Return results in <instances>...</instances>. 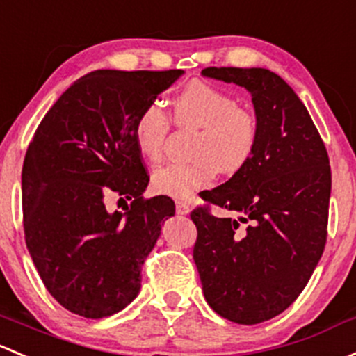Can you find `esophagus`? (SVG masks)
Masks as SVG:
<instances>
[{
    "instance_id": "obj_1",
    "label": "esophagus",
    "mask_w": 356,
    "mask_h": 356,
    "mask_svg": "<svg viewBox=\"0 0 356 356\" xmlns=\"http://www.w3.org/2000/svg\"><path fill=\"white\" fill-rule=\"evenodd\" d=\"M175 211H177V215H188L191 211V204L188 201H177L175 203Z\"/></svg>"
}]
</instances>
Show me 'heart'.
Segmentation results:
<instances>
[{"mask_svg": "<svg viewBox=\"0 0 356 356\" xmlns=\"http://www.w3.org/2000/svg\"><path fill=\"white\" fill-rule=\"evenodd\" d=\"M179 126L200 128L191 148L189 162H174L153 174V188L172 197H189L207 188L222 174H237L254 156L259 141L256 114L237 106L234 97L203 81H193L172 102ZM170 119L162 104L149 102L134 121L133 136L138 152L156 163L163 147Z\"/></svg>", "mask_w": 356, "mask_h": 356, "instance_id": "b5f03b06", "label": "heart"}]
</instances>
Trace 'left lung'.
<instances>
[{
    "instance_id": "8db88e82",
    "label": "left lung",
    "mask_w": 356,
    "mask_h": 356,
    "mask_svg": "<svg viewBox=\"0 0 356 356\" xmlns=\"http://www.w3.org/2000/svg\"><path fill=\"white\" fill-rule=\"evenodd\" d=\"M201 74L250 92L259 141L250 162L204 191L208 204L191 211L197 228L193 257L209 307L232 323L259 324L297 300L323 256L329 156L282 76L264 68H204ZM209 204L238 216L218 219Z\"/></svg>"
}]
</instances>
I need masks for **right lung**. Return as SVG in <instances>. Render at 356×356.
<instances>
[{"label": "right lung", "instance_id": "obj_1", "mask_svg": "<svg viewBox=\"0 0 356 356\" xmlns=\"http://www.w3.org/2000/svg\"><path fill=\"white\" fill-rule=\"evenodd\" d=\"M182 73L92 71L59 97L30 141L25 242L47 291L76 316L102 319L136 298L141 266L175 213L170 197H143L149 175L133 128ZM109 197L130 204L111 213Z\"/></svg>", "mask_w": 356, "mask_h": 356}]
</instances>
